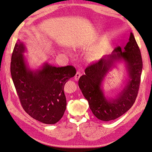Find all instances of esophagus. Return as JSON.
Here are the masks:
<instances>
[{
	"label": "esophagus",
	"instance_id": "obj_1",
	"mask_svg": "<svg viewBox=\"0 0 152 152\" xmlns=\"http://www.w3.org/2000/svg\"><path fill=\"white\" fill-rule=\"evenodd\" d=\"M80 72H77L76 73V74H75V77H74V79H75V80H76V81H77V80H79V78H80Z\"/></svg>",
	"mask_w": 152,
	"mask_h": 152
}]
</instances>
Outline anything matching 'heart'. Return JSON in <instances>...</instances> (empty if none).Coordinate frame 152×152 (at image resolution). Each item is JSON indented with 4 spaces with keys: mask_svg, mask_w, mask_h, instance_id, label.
I'll return each mask as SVG.
<instances>
[{
    "mask_svg": "<svg viewBox=\"0 0 152 152\" xmlns=\"http://www.w3.org/2000/svg\"><path fill=\"white\" fill-rule=\"evenodd\" d=\"M103 53V48L101 46H98L96 47L95 49L93 50H92L88 54V57L89 59H91V60H94V59H96L99 58L101 55Z\"/></svg>",
    "mask_w": 152,
    "mask_h": 152,
    "instance_id": "heart-1",
    "label": "heart"
}]
</instances>
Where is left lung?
Listing matches in <instances>:
<instances>
[{
  "label": "left lung",
  "instance_id": "1",
  "mask_svg": "<svg viewBox=\"0 0 152 152\" xmlns=\"http://www.w3.org/2000/svg\"><path fill=\"white\" fill-rule=\"evenodd\" d=\"M119 62L124 64L127 77L123 89L115 96L108 97L104 93L103 81L107 73ZM142 68L141 52L132 32L123 49L118 47L111 54L86 68L79 86L96 118L104 122L115 120L131 108L138 93Z\"/></svg>",
  "mask_w": 152,
  "mask_h": 152
}]
</instances>
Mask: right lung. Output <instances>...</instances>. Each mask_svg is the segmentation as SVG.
I'll list each match as a JSON object with an SVG mask.
<instances>
[{
  "mask_svg": "<svg viewBox=\"0 0 152 152\" xmlns=\"http://www.w3.org/2000/svg\"><path fill=\"white\" fill-rule=\"evenodd\" d=\"M24 42L18 40L11 57V73L23 108L32 118L45 124H54L66 108L64 93L66 82L76 74L72 66L56 67L48 62L31 69L24 53Z\"/></svg>",
  "mask_w": 152,
  "mask_h": 152,
  "instance_id": "obj_1",
  "label": "right lung"
}]
</instances>
